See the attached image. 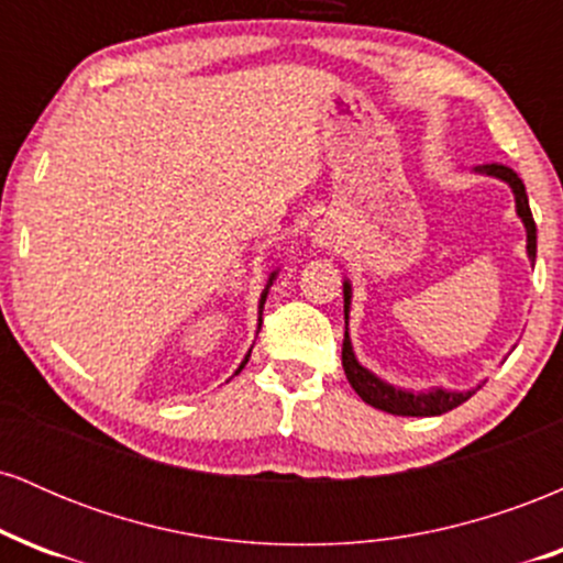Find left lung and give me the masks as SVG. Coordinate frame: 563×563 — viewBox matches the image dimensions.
<instances>
[{
    "label": "left lung",
    "instance_id": "8db88e82",
    "mask_svg": "<svg viewBox=\"0 0 563 563\" xmlns=\"http://www.w3.org/2000/svg\"><path fill=\"white\" fill-rule=\"evenodd\" d=\"M476 172L482 174H493L497 179H506L516 196V211H519L521 222L527 228V254L529 260L534 262L538 256V228H534L532 211H529V200H527V190L525 183L519 179V174L503 164H484L476 166ZM349 296H352V286L344 283V314L349 320ZM341 365H344V373L352 384V389L363 397V402L378 407V410L391 412V416H442V412L452 410V407L463 405L474 391H444V389H431V391H421L412 394L405 389H397V386L386 384L373 376L371 371H365L363 365L357 363L352 352V341H349V333H344V346H341Z\"/></svg>",
    "mask_w": 563,
    "mask_h": 563
}]
</instances>
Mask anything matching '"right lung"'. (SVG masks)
<instances>
[{"mask_svg": "<svg viewBox=\"0 0 563 563\" xmlns=\"http://www.w3.org/2000/svg\"><path fill=\"white\" fill-rule=\"evenodd\" d=\"M273 280H275V275H273V277H269L267 288H269V286H273ZM267 288H264V294H262V301H260V314H262V309H264V301H267ZM260 325H262V320H260ZM249 357H251V352H249V354H245L243 365H245V363H249ZM243 365H241V367H238V373H241V371H243Z\"/></svg>", "mask_w": 563, "mask_h": 563, "instance_id": "obj_1", "label": "right lung"}]
</instances>
